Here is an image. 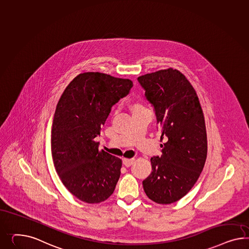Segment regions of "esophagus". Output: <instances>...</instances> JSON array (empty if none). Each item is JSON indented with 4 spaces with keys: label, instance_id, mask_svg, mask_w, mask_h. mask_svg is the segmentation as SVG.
Returning <instances> with one entry per match:
<instances>
[{
    "label": "esophagus",
    "instance_id": "1",
    "mask_svg": "<svg viewBox=\"0 0 249 249\" xmlns=\"http://www.w3.org/2000/svg\"><path fill=\"white\" fill-rule=\"evenodd\" d=\"M134 159H124L123 160V164L126 166V167H130L133 163H134Z\"/></svg>",
    "mask_w": 249,
    "mask_h": 249
}]
</instances>
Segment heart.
I'll return each mask as SVG.
<instances>
[{
	"label": "heart",
	"mask_w": 249,
	"mask_h": 249,
	"mask_svg": "<svg viewBox=\"0 0 249 249\" xmlns=\"http://www.w3.org/2000/svg\"><path fill=\"white\" fill-rule=\"evenodd\" d=\"M144 108H146V107H144L142 104L141 103H137V104H135L134 106V111L135 110H139V109H144Z\"/></svg>",
	"instance_id": "1"
}]
</instances>
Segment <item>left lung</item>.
Listing matches in <instances>:
<instances>
[{
	"instance_id": "left-lung-1",
	"label": "left lung",
	"mask_w": 249,
	"mask_h": 249,
	"mask_svg": "<svg viewBox=\"0 0 249 249\" xmlns=\"http://www.w3.org/2000/svg\"><path fill=\"white\" fill-rule=\"evenodd\" d=\"M154 107L161 128L162 155L150 159L152 172L143 180L148 198L158 204L179 200L195 185L204 168L208 141L205 119L194 88L171 68L138 78Z\"/></svg>"
}]
</instances>
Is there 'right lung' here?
Wrapping results in <instances>:
<instances>
[{"instance_id": "obj_1", "label": "right lung", "mask_w": 249, "mask_h": 249, "mask_svg": "<svg viewBox=\"0 0 249 249\" xmlns=\"http://www.w3.org/2000/svg\"><path fill=\"white\" fill-rule=\"evenodd\" d=\"M128 79L101 72L75 77L61 96L52 128V155L62 184L80 200L105 201L114 192L122 161L99 150L101 135L111 107L128 94Z\"/></svg>"}]
</instances>
